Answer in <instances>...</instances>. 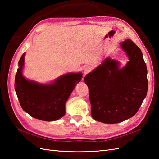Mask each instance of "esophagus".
<instances>
[{"instance_id":"obj_1","label":"esophagus","mask_w":159,"mask_h":159,"mask_svg":"<svg viewBox=\"0 0 159 159\" xmlns=\"http://www.w3.org/2000/svg\"><path fill=\"white\" fill-rule=\"evenodd\" d=\"M91 70V67L89 66H85L83 67V72L85 74L88 73Z\"/></svg>"}]
</instances>
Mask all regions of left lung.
<instances>
[{"mask_svg": "<svg viewBox=\"0 0 159 159\" xmlns=\"http://www.w3.org/2000/svg\"><path fill=\"white\" fill-rule=\"evenodd\" d=\"M121 45L130 59L124 68L107 58L84 79L89 88L91 115L102 123H120L134 116L147 95V67L142 52L130 39Z\"/></svg>", "mask_w": 159, "mask_h": 159, "instance_id": "obj_1", "label": "left lung"}]
</instances>
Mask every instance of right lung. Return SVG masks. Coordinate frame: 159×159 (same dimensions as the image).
Segmentation results:
<instances>
[{
    "mask_svg": "<svg viewBox=\"0 0 159 159\" xmlns=\"http://www.w3.org/2000/svg\"><path fill=\"white\" fill-rule=\"evenodd\" d=\"M24 53L15 77V90L22 109L31 117L43 121H55L65 115V104L82 78L81 73H70L59 77L50 85H41L22 76Z\"/></svg>",
    "mask_w": 159,
    "mask_h": 159,
    "instance_id": "1",
    "label": "right lung"
}]
</instances>
